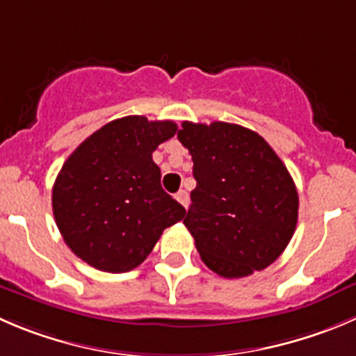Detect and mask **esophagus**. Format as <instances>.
<instances>
[{
	"label": "esophagus",
	"instance_id": "1",
	"mask_svg": "<svg viewBox=\"0 0 356 356\" xmlns=\"http://www.w3.org/2000/svg\"><path fill=\"white\" fill-rule=\"evenodd\" d=\"M175 200H177V202L181 203V205L184 207V209H188V207H189V195L184 191V189H181V191H179L177 195H175Z\"/></svg>",
	"mask_w": 356,
	"mask_h": 356
}]
</instances>
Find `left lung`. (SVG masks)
I'll return each instance as SVG.
<instances>
[{
    "mask_svg": "<svg viewBox=\"0 0 356 356\" xmlns=\"http://www.w3.org/2000/svg\"><path fill=\"white\" fill-rule=\"evenodd\" d=\"M179 140L196 188L184 224L207 268L248 277L280 257L298 224L299 196L284 161L254 130L184 122Z\"/></svg>",
    "mask_w": 356,
    "mask_h": 356,
    "instance_id": "1",
    "label": "left lung"
}]
</instances>
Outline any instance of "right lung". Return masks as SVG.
I'll use <instances>...</instances> for the list:
<instances>
[{
    "mask_svg": "<svg viewBox=\"0 0 356 356\" xmlns=\"http://www.w3.org/2000/svg\"><path fill=\"white\" fill-rule=\"evenodd\" d=\"M177 132L174 122L125 116L83 140L51 189L55 222L67 247L108 273L134 270L186 209L161 189L153 151Z\"/></svg>",
    "mask_w": 356,
    "mask_h": 356,
    "instance_id": "add662e5",
    "label": "right lung"
}]
</instances>
